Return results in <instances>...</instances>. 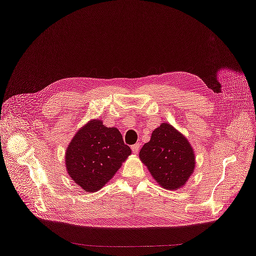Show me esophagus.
<instances>
[{
  "mask_svg": "<svg viewBox=\"0 0 256 256\" xmlns=\"http://www.w3.org/2000/svg\"><path fill=\"white\" fill-rule=\"evenodd\" d=\"M140 144H132L130 146V148H132L134 154H138V150H140Z\"/></svg>",
  "mask_w": 256,
  "mask_h": 256,
  "instance_id": "esophagus-1",
  "label": "esophagus"
}]
</instances>
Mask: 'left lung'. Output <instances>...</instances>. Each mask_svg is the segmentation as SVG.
Listing matches in <instances>:
<instances>
[{
  "instance_id": "1",
  "label": "left lung",
  "mask_w": 256,
  "mask_h": 256,
  "mask_svg": "<svg viewBox=\"0 0 256 256\" xmlns=\"http://www.w3.org/2000/svg\"><path fill=\"white\" fill-rule=\"evenodd\" d=\"M140 158L158 184L166 190L184 186L195 170V154L188 140L162 122L140 150Z\"/></svg>"
}]
</instances>
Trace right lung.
<instances>
[{"instance_id":"1","label":"right lung","mask_w":256,"mask_h":256,"mask_svg":"<svg viewBox=\"0 0 256 256\" xmlns=\"http://www.w3.org/2000/svg\"><path fill=\"white\" fill-rule=\"evenodd\" d=\"M132 154L116 128L92 120L73 136L65 152L66 170L83 191L100 190Z\"/></svg>"}]
</instances>
